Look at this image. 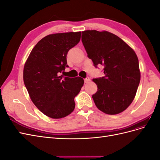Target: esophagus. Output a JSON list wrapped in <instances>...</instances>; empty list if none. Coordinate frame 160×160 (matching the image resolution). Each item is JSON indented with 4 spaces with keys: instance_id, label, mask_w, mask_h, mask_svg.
Returning a JSON list of instances; mask_svg holds the SVG:
<instances>
[{
    "instance_id": "34e87169",
    "label": "esophagus",
    "mask_w": 160,
    "mask_h": 160,
    "mask_svg": "<svg viewBox=\"0 0 160 160\" xmlns=\"http://www.w3.org/2000/svg\"><path fill=\"white\" fill-rule=\"evenodd\" d=\"M84 81H85V83H88L89 81H90V79H89V77H87V78H85V79H84Z\"/></svg>"
}]
</instances>
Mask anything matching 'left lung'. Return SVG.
Returning a JSON list of instances; mask_svg holds the SVG:
<instances>
[{
	"label": "left lung",
	"instance_id": "1",
	"mask_svg": "<svg viewBox=\"0 0 160 160\" xmlns=\"http://www.w3.org/2000/svg\"><path fill=\"white\" fill-rule=\"evenodd\" d=\"M81 41L95 67L103 66L104 76L93 79L98 91L92 95L99 110L109 115L126 109L136 94L140 81L138 58L117 35L108 31L82 32Z\"/></svg>",
	"mask_w": 160,
	"mask_h": 160
}]
</instances>
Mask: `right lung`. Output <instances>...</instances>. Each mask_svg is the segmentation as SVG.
Returning a JSON list of instances; mask_svg holds the SVG:
<instances>
[{
  "label": "right lung",
  "instance_id": "add662e5",
  "mask_svg": "<svg viewBox=\"0 0 160 160\" xmlns=\"http://www.w3.org/2000/svg\"><path fill=\"white\" fill-rule=\"evenodd\" d=\"M80 39L81 32L47 35L37 43L24 66V83L31 101L51 118H65L73 111L74 98L84 84L80 77L59 76L69 67L67 52Z\"/></svg>",
  "mask_w": 160,
  "mask_h": 160
}]
</instances>
